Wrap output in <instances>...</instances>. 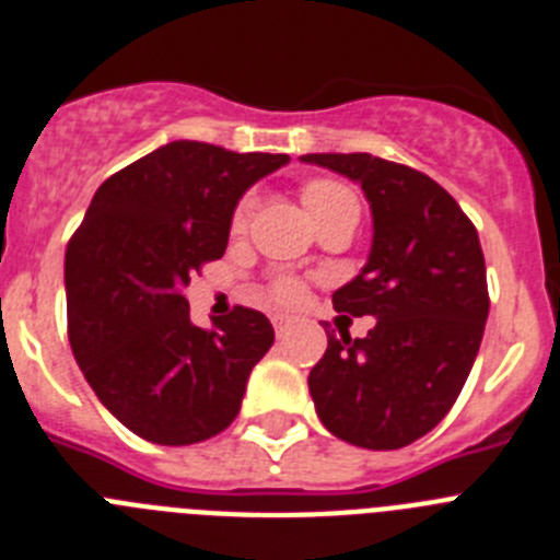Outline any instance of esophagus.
Here are the masks:
<instances>
[{"label": "esophagus", "instance_id": "1", "mask_svg": "<svg viewBox=\"0 0 560 560\" xmlns=\"http://www.w3.org/2000/svg\"><path fill=\"white\" fill-rule=\"evenodd\" d=\"M271 325H275L277 336H283V334H285V330H289L291 319H289V316H275V319H271Z\"/></svg>", "mask_w": 560, "mask_h": 560}]
</instances>
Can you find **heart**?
<instances>
[{"label": "heart", "instance_id": "1", "mask_svg": "<svg viewBox=\"0 0 560 560\" xmlns=\"http://www.w3.org/2000/svg\"><path fill=\"white\" fill-rule=\"evenodd\" d=\"M300 199H303L305 210H308L311 219H323V215H328V212L339 210V207H359V201H355L353 190H348L345 185H339V182L334 179H311L305 182L303 190H300ZM249 207L252 201L244 199L241 205L235 207V212H232V230L241 232L246 226V221H249ZM300 294H303V285L296 283V280H277L275 285H271V296H275L277 303L280 305H291L300 300Z\"/></svg>", "mask_w": 560, "mask_h": 560}]
</instances>
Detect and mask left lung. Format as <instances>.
Listing matches in <instances>:
<instances>
[{
  "label": "left lung",
  "mask_w": 560,
  "mask_h": 560,
  "mask_svg": "<svg viewBox=\"0 0 560 560\" xmlns=\"http://www.w3.org/2000/svg\"><path fill=\"white\" fill-rule=\"evenodd\" d=\"M359 182L373 210V249L334 308L375 316L364 339L328 334L308 375L330 434L373 452L404 448L454 407L479 353L488 280L477 226L427 173L370 153H305Z\"/></svg>",
  "instance_id": "obj_1"
}]
</instances>
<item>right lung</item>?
<instances>
[{
    "label": "right lung",
    "instance_id": "add662e5",
    "mask_svg": "<svg viewBox=\"0 0 560 560\" xmlns=\"http://www.w3.org/2000/svg\"><path fill=\"white\" fill-rule=\"evenodd\" d=\"M285 162L167 142L108 176L69 237V345L103 407L142 440L190 446L235 420L275 328L244 305L196 328L182 289L224 255L246 187Z\"/></svg>",
    "mask_w": 560,
    "mask_h": 560
}]
</instances>
